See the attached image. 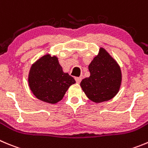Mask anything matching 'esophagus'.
Wrapping results in <instances>:
<instances>
[{
	"instance_id": "34e87169",
	"label": "esophagus",
	"mask_w": 148,
	"mask_h": 148,
	"mask_svg": "<svg viewBox=\"0 0 148 148\" xmlns=\"http://www.w3.org/2000/svg\"><path fill=\"white\" fill-rule=\"evenodd\" d=\"M75 80L77 83H80L81 80H82V78L81 77H75Z\"/></svg>"
}]
</instances>
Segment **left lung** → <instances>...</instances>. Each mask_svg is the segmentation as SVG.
<instances>
[{
  "label": "left lung",
  "instance_id": "1",
  "mask_svg": "<svg viewBox=\"0 0 148 148\" xmlns=\"http://www.w3.org/2000/svg\"><path fill=\"white\" fill-rule=\"evenodd\" d=\"M88 69L90 76L82 79L80 86L90 100L101 103L117 95L122 82L121 67L105 49L100 47Z\"/></svg>",
  "mask_w": 148,
  "mask_h": 148
}]
</instances>
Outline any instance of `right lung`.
Masks as SVG:
<instances>
[{
    "instance_id": "obj_1",
    "label": "right lung",
    "mask_w": 148,
    "mask_h": 148,
    "mask_svg": "<svg viewBox=\"0 0 148 148\" xmlns=\"http://www.w3.org/2000/svg\"><path fill=\"white\" fill-rule=\"evenodd\" d=\"M75 80L63 69L55 55L47 54L32 64L28 74L30 90L39 100L56 103L62 100Z\"/></svg>"
}]
</instances>
